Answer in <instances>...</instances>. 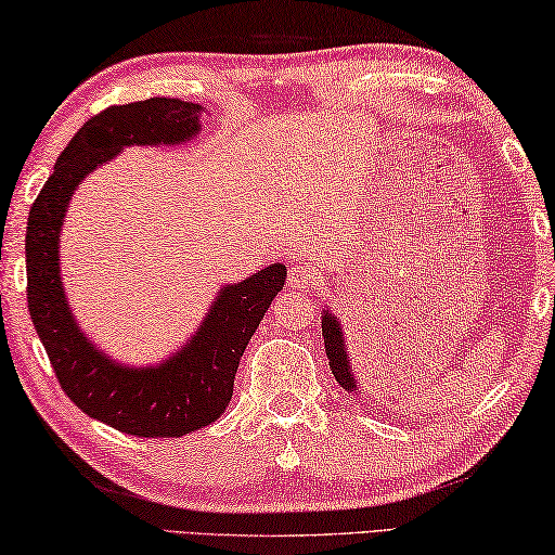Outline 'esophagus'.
Returning a JSON list of instances; mask_svg holds the SVG:
<instances>
[{
  "label": "esophagus",
  "instance_id": "1",
  "mask_svg": "<svg viewBox=\"0 0 555 555\" xmlns=\"http://www.w3.org/2000/svg\"><path fill=\"white\" fill-rule=\"evenodd\" d=\"M312 278H314V270L310 262H293V266L287 268V285L295 289H302L310 285Z\"/></svg>",
  "mask_w": 555,
  "mask_h": 555
}]
</instances>
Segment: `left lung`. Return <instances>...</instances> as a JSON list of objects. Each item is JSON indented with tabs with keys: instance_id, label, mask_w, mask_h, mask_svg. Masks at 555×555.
<instances>
[{
	"instance_id": "1",
	"label": "left lung",
	"mask_w": 555,
	"mask_h": 555,
	"mask_svg": "<svg viewBox=\"0 0 555 555\" xmlns=\"http://www.w3.org/2000/svg\"><path fill=\"white\" fill-rule=\"evenodd\" d=\"M322 337H324L326 359H330V369L334 378H337L347 390H357V378H353V371L349 363V351L344 347L341 324L330 310H326L322 317Z\"/></svg>"
}]
</instances>
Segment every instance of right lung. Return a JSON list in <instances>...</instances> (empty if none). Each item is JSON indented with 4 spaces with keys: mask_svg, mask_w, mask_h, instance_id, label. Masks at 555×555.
<instances>
[{
    "mask_svg": "<svg viewBox=\"0 0 555 555\" xmlns=\"http://www.w3.org/2000/svg\"><path fill=\"white\" fill-rule=\"evenodd\" d=\"M198 115L196 103L150 98L90 117L61 152L26 223V302L63 393L95 421L138 438H181L225 411L243 351L287 275L275 262L223 287L194 339L152 369L113 363L73 320L59 275V233L70 194L122 147L192 140L202 130Z\"/></svg>",
    "mask_w": 555,
    "mask_h": 555,
    "instance_id": "1",
    "label": "right lung"
}]
</instances>
